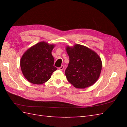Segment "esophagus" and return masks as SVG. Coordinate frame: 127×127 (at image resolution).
<instances>
[{"mask_svg":"<svg viewBox=\"0 0 127 127\" xmlns=\"http://www.w3.org/2000/svg\"><path fill=\"white\" fill-rule=\"evenodd\" d=\"M64 66L63 65H62L61 66L59 67V68H58V69L60 70H63L64 69Z\"/></svg>","mask_w":127,"mask_h":127,"instance_id":"1","label":"esophagus"}]
</instances>
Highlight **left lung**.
Masks as SVG:
<instances>
[{
	"instance_id": "8db88e82",
	"label": "left lung",
	"mask_w": 127,
	"mask_h": 127,
	"mask_svg": "<svg viewBox=\"0 0 127 127\" xmlns=\"http://www.w3.org/2000/svg\"><path fill=\"white\" fill-rule=\"evenodd\" d=\"M69 57L65 74L68 81L77 88H85L93 85L100 74L102 63L97 54L88 47L76 44L66 47Z\"/></svg>"
}]
</instances>
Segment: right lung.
Segmentation results:
<instances>
[{"label": "right lung", "mask_w": 127, "mask_h": 127, "mask_svg": "<svg viewBox=\"0 0 127 127\" xmlns=\"http://www.w3.org/2000/svg\"><path fill=\"white\" fill-rule=\"evenodd\" d=\"M53 47V45L40 42L23 54L20 66L23 75L29 82L33 84H42L49 80L56 70L51 53Z\"/></svg>", "instance_id": "obj_1"}]
</instances>
